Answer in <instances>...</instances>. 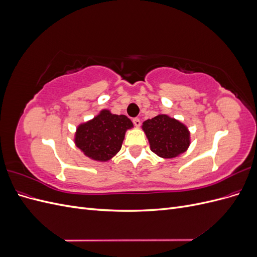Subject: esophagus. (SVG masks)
<instances>
[{"label":"esophagus","mask_w":257,"mask_h":257,"mask_svg":"<svg viewBox=\"0 0 257 257\" xmlns=\"http://www.w3.org/2000/svg\"><path fill=\"white\" fill-rule=\"evenodd\" d=\"M133 123H134V125H135L136 127H139V126H141V124H142L141 120H139L138 118H134V119H133Z\"/></svg>","instance_id":"1"}]
</instances>
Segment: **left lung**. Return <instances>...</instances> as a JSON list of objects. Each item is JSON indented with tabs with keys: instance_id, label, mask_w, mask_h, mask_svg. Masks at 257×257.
Masks as SVG:
<instances>
[{
	"instance_id": "1",
	"label": "left lung",
	"mask_w": 257,
	"mask_h": 257,
	"mask_svg": "<svg viewBox=\"0 0 257 257\" xmlns=\"http://www.w3.org/2000/svg\"><path fill=\"white\" fill-rule=\"evenodd\" d=\"M143 131L150 149L162 159H174L184 153L191 145L188 126L167 114L159 113L143 123Z\"/></svg>"
}]
</instances>
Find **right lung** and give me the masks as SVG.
I'll list each match as a JSON object with an SVG mask.
<instances>
[{"label":"right lung","instance_id":"1","mask_svg":"<svg viewBox=\"0 0 257 257\" xmlns=\"http://www.w3.org/2000/svg\"><path fill=\"white\" fill-rule=\"evenodd\" d=\"M133 126L126 115L103 109L93 119L77 126L74 142L87 158L108 162L121 150L126 131Z\"/></svg>","mask_w":257,"mask_h":257}]
</instances>
